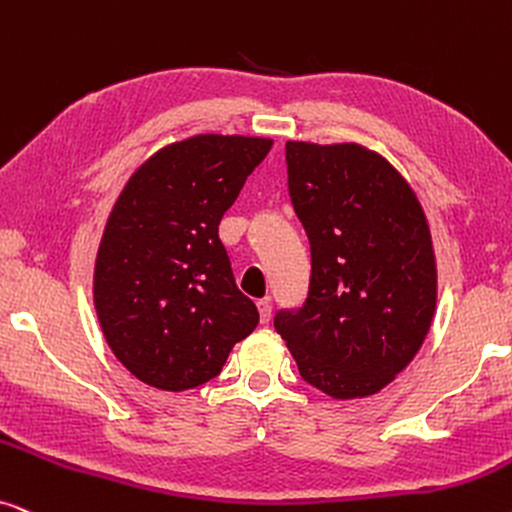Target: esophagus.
<instances>
[{
    "label": "esophagus",
    "instance_id": "obj_1",
    "mask_svg": "<svg viewBox=\"0 0 512 512\" xmlns=\"http://www.w3.org/2000/svg\"><path fill=\"white\" fill-rule=\"evenodd\" d=\"M258 315H261V324H268L270 317H272V305L268 298H263V301H258Z\"/></svg>",
    "mask_w": 512,
    "mask_h": 512
}]
</instances>
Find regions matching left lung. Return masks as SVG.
Listing matches in <instances>:
<instances>
[{
    "instance_id": "8db88e82",
    "label": "left lung",
    "mask_w": 512,
    "mask_h": 512,
    "mask_svg": "<svg viewBox=\"0 0 512 512\" xmlns=\"http://www.w3.org/2000/svg\"><path fill=\"white\" fill-rule=\"evenodd\" d=\"M289 197L310 242V287L275 329L303 381L376 395L414 360L435 315L430 228L409 183L357 143H287Z\"/></svg>"
}]
</instances>
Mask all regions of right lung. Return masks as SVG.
Wrapping results in <instances>:
<instances>
[{
    "instance_id": "right-lung-1",
    "label": "right lung",
    "mask_w": 512,
    "mask_h": 512,
    "mask_svg": "<svg viewBox=\"0 0 512 512\" xmlns=\"http://www.w3.org/2000/svg\"><path fill=\"white\" fill-rule=\"evenodd\" d=\"M270 148V138L192 136L155 152L117 197L94 305L105 341L138 381L171 393L202 386L256 329L218 223Z\"/></svg>"
}]
</instances>
